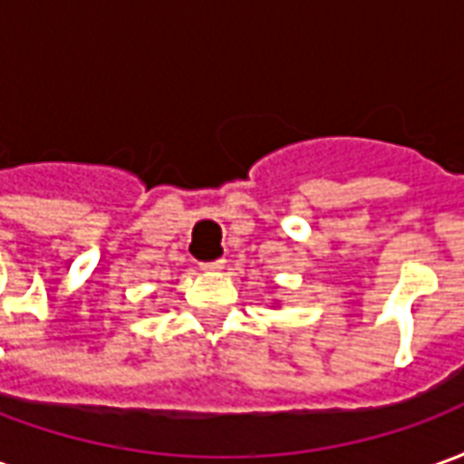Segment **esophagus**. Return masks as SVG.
Instances as JSON below:
<instances>
[{
  "label": "esophagus",
  "instance_id": "34e87169",
  "mask_svg": "<svg viewBox=\"0 0 464 464\" xmlns=\"http://www.w3.org/2000/svg\"><path fill=\"white\" fill-rule=\"evenodd\" d=\"M223 263H226L223 258H216V261H203L201 268H203V271H221Z\"/></svg>",
  "mask_w": 464,
  "mask_h": 464
}]
</instances>
